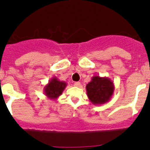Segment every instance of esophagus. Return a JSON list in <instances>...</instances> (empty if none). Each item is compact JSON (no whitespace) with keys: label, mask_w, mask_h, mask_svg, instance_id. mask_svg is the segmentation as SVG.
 Segmentation results:
<instances>
[{"label":"esophagus","mask_w":150,"mask_h":150,"mask_svg":"<svg viewBox=\"0 0 150 150\" xmlns=\"http://www.w3.org/2000/svg\"><path fill=\"white\" fill-rule=\"evenodd\" d=\"M74 86H77V87H79V86H81V83H80V82H75V83H74Z\"/></svg>","instance_id":"1"}]
</instances>
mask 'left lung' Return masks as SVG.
Listing matches in <instances>:
<instances>
[{"label":"left lung","mask_w":150,"mask_h":150,"mask_svg":"<svg viewBox=\"0 0 150 150\" xmlns=\"http://www.w3.org/2000/svg\"><path fill=\"white\" fill-rule=\"evenodd\" d=\"M86 94L91 103L100 105L110 100L115 90V86L111 79L107 77L95 75L86 86Z\"/></svg>","instance_id":"1"}]
</instances>
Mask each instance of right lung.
Here are the masks:
<instances>
[{
  "mask_svg": "<svg viewBox=\"0 0 150 150\" xmlns=\"http://www.w3.org/2000/svg\"><path fill=\"white\" fill-rule=\"evenodd\" d=\"M67 86L65 81H61L57 77H53L43 88V93L49 99L55 100L62 95Z\"/></svg>",
  "mask_w": 150,
  "mask_h": 150,
  "instance_id": "1",
  "label": "right lung"
}]
</instances>
